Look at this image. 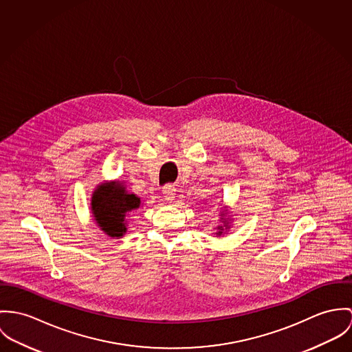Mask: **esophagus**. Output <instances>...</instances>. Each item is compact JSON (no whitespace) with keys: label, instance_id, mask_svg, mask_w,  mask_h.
Here are the masks:
<instances>
[{"label":"esophagus","instance_id":"esophagus-1","mask_svg":"<svg viewBox=\"0 0 352 352\" xmlns=\"http://www.w3.org/2000/svg\"><path fill=\"white\" fill-rule=\"evenodd\" d=\"M163 195H164V199L171 201L174 198V195H175V188L173 185H166L163 188Z\"/></svg>","mask_w":352,"mask_h":352}]
</instances>
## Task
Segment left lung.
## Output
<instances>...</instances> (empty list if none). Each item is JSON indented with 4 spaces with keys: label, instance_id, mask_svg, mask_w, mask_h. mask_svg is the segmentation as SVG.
Here are the masks:
<instances>
[{
    "label": "left lung",
    "instance_id": "8db88e82",
    "mask_svg": "<svg viewBox=\"0 0 352 352\" xmlns=\"http://www.w3.org/2000/svg\"><path fill=\"white\" fill-rule=\"evenodd\" d=\"M223 234V227H220V232H219V234Z\"/></svg>",
    "mask_w": 352,
    "mask_h": 352
}]
</instances>
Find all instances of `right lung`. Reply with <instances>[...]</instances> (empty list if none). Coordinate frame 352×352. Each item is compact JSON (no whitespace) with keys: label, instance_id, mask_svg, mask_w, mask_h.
<instances>
[{"label":"right lung","instance_id":"right-lung-1","mask_svg":"<svg viewBox=\"0 0 352 352\" xmlns=\"http://www.w3.org/2000/svg\"><path fill=\"white\" fill-rule=\"evenodd\" d=\"M139 205L140 198L129 195L118 182L100 185L91 198V210L98 227L112 237L125 234V216Z\"/></svg>","mask_w":352,"mask_h":352}]
</instances>
